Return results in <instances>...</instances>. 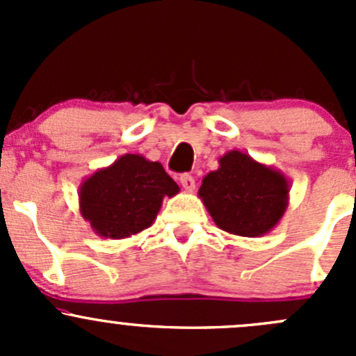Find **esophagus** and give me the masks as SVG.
Returning <instances> with one entry per match:
<instances>
[{
  "label": "esophagus",
  "instance_id": "obj_1",
  "mask_svg": "<svg viewBox=\"0 0 356 356\" xmlns=\"http://www.w3.org/2000/svg\"><path fill=\"white\" fill-rule=\"evenodd\" d=\"M179 181H181V186L186 189V191H193V189H195V186H196L195 177H193V175H189V174H182Z\"/></svg>",
  "mask_w": 356,
  "mask_h": 356
}]
</instances>
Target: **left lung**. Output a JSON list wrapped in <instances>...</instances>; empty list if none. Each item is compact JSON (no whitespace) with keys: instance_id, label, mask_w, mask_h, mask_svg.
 I'll return each instance as SVG.
<instances>
[{"instance_id":"1","label":"left lung","mask_w":356,"mask_h":356,"mask_svg":"<svg viewBox=\"0 0 356 356\" xmlns=\"http://www.w3.org/2000/svg\"><path fill=\"white\" fill-rule=\"evenodd\" d=\"M198 196L217 227L245 238H260L284 217L289 181L281 170L232 149L207 174Z\"/></svg>"}]
</instances>
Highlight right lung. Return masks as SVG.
<instances>
[{
    "label": "right lung",
    "instance_id": "obj_1",
    "mask_svg": "<svg viewBox=\"0 0 356 356\" xmlns=\"http://www.w3.org/2000/svg\"><path fill=\"white\" fill-rule=\"evenodd\" d=\"M179 191L160 161L127 153L82 181L79 210L98 236L125 239L148 229L165 196Z\"/></svg>",
    "mask_w": 356,
    "mask_h": 356
}]
</instances>
